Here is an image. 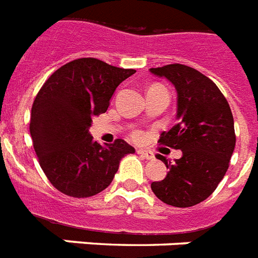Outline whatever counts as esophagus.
<instances>
[{"instance_id": "esophagus-1", "label": "esophagus", "mask_w": 258, "mask_h": 258, "mask_svg": "<svg viewBox=\"0 0 258 258\" xmlns=\"http://www.w3.org/2000/svg\"><path fill=\"white\" fill-rule=\"evenodd\" d=\"M137 153H139L141 157L145 158V160H154V154L152 153V152H149V150L139 149V150H137Z\"/></svg>"}]
</instances>
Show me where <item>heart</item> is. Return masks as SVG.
I'll list each match as a JSON object with an SVG mask.
<instances>
[{"label":"heart","mask_w":258,"mask_h":258,"mask_svg":"<svg viewBox=\"0 0 258 258\" xmlns=\"http://www.w3.org/2000/svg\"><path fill=\"white\" fill-rule=\"evenodd\" d=\"M149 90H164V92H166V89H165L164 86H160V85H154V86H152V88H150ZM133 139L135 140H141L142 139V133L141 132H135V133H133Z\"/></svg>","instance_id":"1"}]
</instances>
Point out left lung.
I'll return each instance as SVG.
<instances>
[{
    "label": "left lung",
    "instance_id": "8db88e82",
    "mask_svg": "<svg viewBox=\"0 0 258 258\" xmlns=\"http://www.w3.org/2000/svg\"><path fill=\"white\" fill-rule=\"evenodd\" d=\"M158 77L176 86L178 122L158 140L160 145L182 150L174 164L157 154L169 169L164 180L152 182L162 203L193 207L216 190L229 168L236 145L233 114L228 101L211 78L182 63L152 68Z\"/></svg>",
    "mask_w": 258,
    "mask_h": 258
}]
</instances>
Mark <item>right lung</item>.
I'll list each match as a JSON object with an SVG mask.
<instances>
[{"mask_svg": "<svg viewBox=\"0 0 258 258\" xmlns=\"http://www.w3.org/2000/svg\"><path fill=\"white\" fill-rule=\"evenodd\" d=\"M135 73L78 58L57 69L37 93L29 129L41 169L57 190L92 197L110 185L121 158L135 153L123 140L102 146L89 133L92 118L108 110L117 86Z\"/></svg>", "mask_w": 258, "mask_h": 258, "instance_id": "1", "label": "right lung"}]
</instances>
